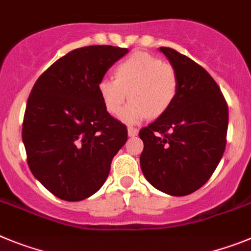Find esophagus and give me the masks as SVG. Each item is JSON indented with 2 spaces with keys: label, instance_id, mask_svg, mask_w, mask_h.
<instances>
[{
  "label": "esophagus",
  "instance_id": "obj_1",
  "mask_svg": "<svg viewBox=\"0 0 251 251\" xmlns=\"http://www.w3.org/2000/svg\"><path fill=\"white\" fill-rule=\"evenodd\" d=\"M138 132H139V130L138 128H135V127H131V126H128L127 127V134H128V136H136V135H138Z\"/></svg>",
  "mask_w": 251,
  "mask_h": 251
}]
</instances>
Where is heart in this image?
I'll return each instance as SVG.
<instances>
[{
    "label": "heart",
    "mask_w": 251,
    "mask_h": 251,
    "mask_svg": "<svg viewBox=\"0 0 251 251\" xmlns=\"http://www.w3.org/2000/svg\"><path fill=\"white\" fill-rule=\"evenodd\" d=\"M113 78H102L97 92L104 108L115 116L123 110L128 93L131 101L121 113V120L128 125L164 115L179 91V77L173 65L144 51L119 63Z\"/></svg>",
    "instance_id": "b5f03b06"
}]
</instances>
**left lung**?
Wrapping results in <instances>:
<instances>
[{
    "mask_svg": "<svg viewBox=\"0 0 251 251\" xmlns=\"http://www.w3.org/2000/svg\"><path fill=\"white\" fill-rule=\"evenodd\" d=\"M179 77L172 107L143 127L140 167L152 187L171 196L201 188L226 147L228 110L217 83L201 65L171 48H159Z\"/></svg>",
    "mask_w": 251,
    "mask_h": 251,
    "instance_id": "left-lung-1",
    "label": "left lung"
}]
</instances>
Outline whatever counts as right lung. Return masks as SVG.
<instances>
[{"label":"right lung","instance_id":"obj_1","mask_svg":"<svg viewBox=\"0 0 251 251\" xmlns=\"http://www.w3.org/2000/svg\"><path fill=\"white\" fill-rule=\"evenodd\" d=\"M127 53L111 45L78 48L50 65L32 87L23 124L27 164L60 200L95 195L127 140L126 126L107 112L97 92L104 74Z\"/></svg>","mask_w":251,"mask_h":251}]
</instances>
